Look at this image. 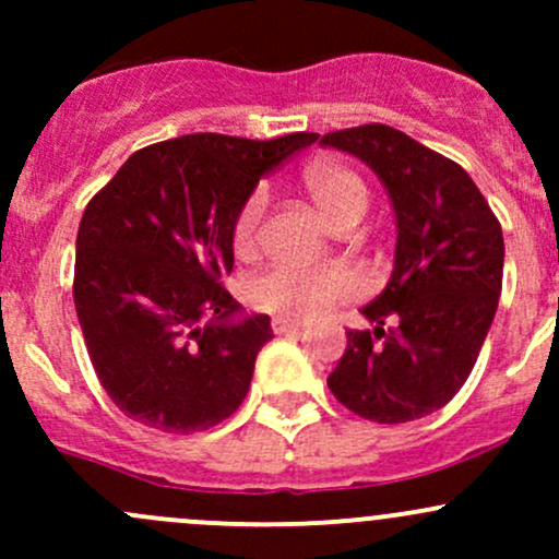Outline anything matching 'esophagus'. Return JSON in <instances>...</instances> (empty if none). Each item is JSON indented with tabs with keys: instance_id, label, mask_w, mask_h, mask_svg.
I'll list each match as a JSON object with an SVG mask.
<instances>
[{
	"instance_id": "34e87169",
	"label": "esophagus",
	"mask_w": 559,
	"mask_h": 559,
	"mask_svg": "<svg viewBox=\"0 0 559 559\" xmlns=\"http://www.w3.org/2000/svg\"><path fill=\"white\" fill-rule=\"evenodd\" d=\"M300 321L295 319H284V316H275L273 319V332L275 335H289V332H297L300 330Z\"/></svg>"
}]
</instances>
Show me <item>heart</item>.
Returning <instances> with one entry per match:
<instances>
[{
    "label": "heart",
    "mask_w": 559,
    "mask_h": 559,
    "mask_svg": "<svg viewBox=\"0 0 559 559\" xmlns=\"http://www.w3.org/2000/svg\"><path fill=\"white\" fill-rule=\"evenodd\" d=\"M302 186L321 216L332 224L354 222L368 211V186L357 173L335 162H316L302 173ZM267 194L253 191L235 218V246L238 251L253 248L262 229ZM359 295V281L352 270L335 267H297V264H275L257 278L248 281L246 300L257 311L284 316V319H311L341 300Z\"/></svg>",
    "instance_id": "1"
}]
</instances>
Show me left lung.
<instances>
[{"label":"left lung","instance_id":"1","mask_svg":"<svg viewBox=\"0 0 559 559\" xmlns=\"http://www.w3.org/2000/svg\"><path fill=\"white\" fill-rule=\"evenodd\" d=\"M321 145L379 175L397 227L389 284L362 308L373 330L346 332L326 386L362 419H421L460 392L487 341L503 286V233L471 175L400 129L365 123L324 134ZM386 318L399 324L389 333Z\"/></svg>","mask_w":559,"mask_h":559}]
</instances>
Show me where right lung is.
Returning <instances> with one entry per match:
<instances>
[{
  "label": "right lung",
  "instance_id": "right-lung-1",
  "mask_svg": "<svg viewBox=\"0 0 559 559\" xmlns=\"http://www.w3.org/2000/svg\"><path fill=\"white\" fill-rule=\"evenodd\" d=\"M186 134L129 156L83 211L75 311L99 384L145 427L197 432L243 403L270 316L222 286L259 178L316 143Z\"/></svg>",
  "mask_w": 559,
  "mask_h": 559
}]
</instances>
